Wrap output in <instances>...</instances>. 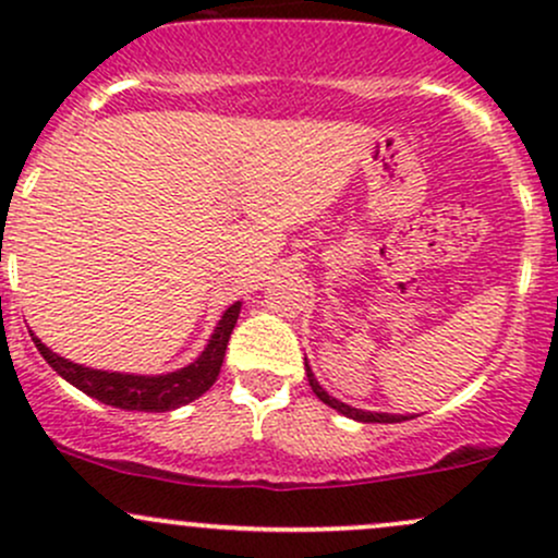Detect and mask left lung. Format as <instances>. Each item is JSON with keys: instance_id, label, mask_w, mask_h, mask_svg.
Instances as JSON below:
<instances>
[{"instance_id": "obj_1", "label": "left lung", "mask_w": 558, "mask_h": 558, "mask_svg": "<svg viewBox=\"0 0 558 558\" xmlns=\"http://www.w3.org/2000/svg\"><path fill=\"white\" fill-rule=\"evenodd\" d=\"M304 371H307V381H310L312 391H315L317 400L326 402L328 408H333L336 413L347 415V418H352V421H363V424H400V421L415 418V415H410V413H408V415H397V413H378V410H363V408H352V405H347V402L336 400L333 395H328V391L320 387V381H317L315 373H312V368H310L307 357H304Z\"/></svg>"}]
</instances>
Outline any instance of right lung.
<instances>
[{
    "label": "right lung",
    "instance_id": "1",
    "mask_svg": "<svg viewBox=\"0 0 558 558\" xmlns=\"http://www.w3.org/2000/svg\"><path fill=\"white\" fill-rule=\"evenodd\" d=\"M241 304L243 302H235L232 307L222 312V317H219V323L214 326L209 341H206V347L201 349V354L193 363L169 373H156V376H148V373L89 368V365H78L73 363V360L60 357V354L52 352L39 336L31 333V339H34L41 357L52 365V371H58V376H63L65 381L73 384L78 391H84V395L121 410L167 413V410L182 408L187 405V402L198 400L201 395H206V391L214 387L219 368H222L230 333L232 328H235L238 315H241Z\"/></svg>",
    "mask_w": 558,
    "mask_h": 558
}]
</instances>
